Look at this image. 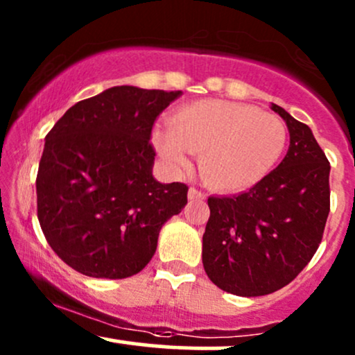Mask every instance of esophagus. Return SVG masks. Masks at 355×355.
<instances>
[{"mask_svg": "<svg viewBox=\"0 0 355 355\" xmlns=\"http://www.w3.org/2000/svg\"><path fill=\"white\" fill-rule=\"evenodd\" d=\"M189 198L190 200H203V198H205V193L198 189H195V187H191V189L189 190Z\"/></svg>", "mask_w": 355, "mask_h": 355, "instance_id": "1", "label": "esophagus"}]
</instances>
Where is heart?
Segmentation results:
<instances>
[{
  "mask_svg": "<svg viewBox=\"0 0 355 355\" xmlns=\"http://www.w3.org/2000/svg\"><path fill=\"white\" fill-rule=\"evenodd\" d=\"M153 145L173 168L198 155L200 173L223 191L250 189L274 170L287 145L279 116L250 105L205 100L185 105L168 118V130H155Z\"/></svg>",
  "mask_w": 355,
  "mask_h": 355,
  "instance_id": "1",
  "label": "heart"
}]
</instances>
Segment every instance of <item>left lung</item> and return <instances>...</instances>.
<instances>
[{
  "label": "left lung",
  "instance_id": "left-lung-1",
  "mask_svg": "<svg viewBox=\"0 0 355 355\" xmlns=\"http://www.w3.org/2000/svg\"><path fill=\"white\" fill-rule=\"evenodd\" d=\"M291 145L275 170L248 191L209 197L202 260L209 279L242 297L291 284L311 262L331 210V164L311 128L279 105Z\"/></svg>",
  "mask_w": 355,
  "mask_h": 355
}]
</instances>
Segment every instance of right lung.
<instances>
[{"mask_svg":"<svg viewBox=\"0 0 355 355\" xmlns=\"http://www.w3.org/2000/svg\"><path fill=\"white\" fill-rule=\"evenodd\" d=\"M182 92L113 87L81 100L44 138L36 175L42 230L80 274L126 279L157 250L162 225L187 205L185 183L153 178L157 116Z\"/></svg>","mask_w":355,"mask_h":355,"instance_id":"add662e5","label":"right lung"}]
</instances>
